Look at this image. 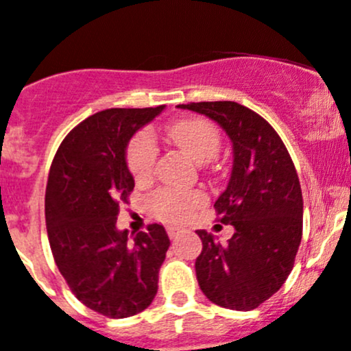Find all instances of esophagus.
<instances>
[{
	"mask_svg": "<svg viewBox=\"0 0 351 351\" xmlns=\"http://www.w3.org/2000/svg\"><path fill=\"white\" fill-rule=\"evenodd\" d=\"M167 232H168V237H169V238H176V237H178V233L182 232V230L176 228V226H168Z\"/></svg>",
	"mask_w": 351,
	"mask_h": 351,
	"instance_id": "1",
	"label": "esophagus"
}]
</instances>
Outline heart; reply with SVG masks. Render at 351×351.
Wrapping results in <instances>:
<instances>
[{
    "label": "heart",
    "mask_w": 351,
    "mask_h": 351,
    "mask_svg": "<svg viewBox=\"0 0 351 351\" xmlns=\"http://www.w3.org/2000/svg\"><path fill=\"white\" fill-rule=\"evenodd\" d=\"M168 134L176 145L196 163H206L218 155L221 136L213 123L208 119L190 117L171 123ZM158 148L148 132L134 134L126 149V163L136 182H146L153 175ZM152 210L158 218L167 221H180L186 218L195 208L203 203L199 193H178L171 190H160L149 199Z\"/></svg>",
    "instance_id": "obj_1"
}]
</instances>
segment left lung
Here are the masks:
<instances>
[{
	"mask_svg": "<svg viewBox=\"0 0 351 351\" xmlns=\"http://www.w3.org/2000/svg\"><path fill=\"white\" fill-rule=\"evenodd\" d=\"M217 121L233 143L226 190L215 202L218 221L233 225L228 243L198 230L203 250L196 280L215 305L250 311L282 288L303 232V198L293 161L265 118L234 101L178 105Z\"/></svg>",
	"mask_w": 351,
	"mask_h": 351,
	"instance_id": "1",
	"label": "left lung"
}]
</instances>
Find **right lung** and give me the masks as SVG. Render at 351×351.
<instances>
[{
    "instance_id": "1",
    "label": "right lung",
    "mask_w": 351,
    "mask_h": 351,
    "mask_svg": "<svg viewBox=\"0 0 351 351\" xmlns=\"http://www.w3.org/2000/svg\"><path fill=\"white\" fill-rule=\"evenodd\" d=\"M111 108L73 128L49 168L45 217L53 258L84 306L108 318H126L152 305L169 238L158 223L146 232H119V205L134 180L126 146L163 111Z\"/></svg>"
}]
</instances>
